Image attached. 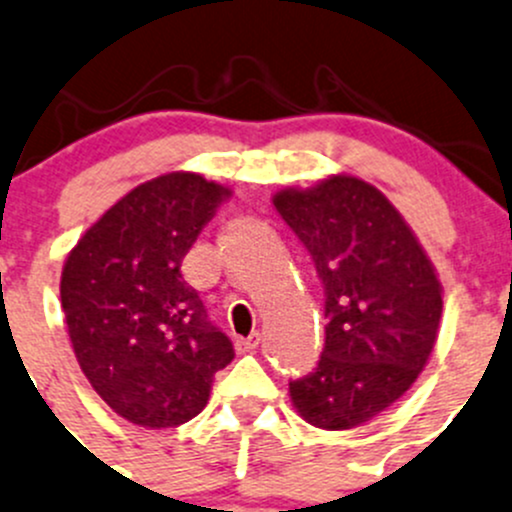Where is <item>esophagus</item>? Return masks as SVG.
Listing matches in <instances>:
<instances>
[{
	"instance_id": "34e87169",
	"label": "esophagus",
	"mask_w": 512,
	"mask_h": 512,
	"mask_svg": "<svg viewBox=\"0 0 512 512\" xmlns=\"http://www.w3.org/2000/svg\"><path fill=\"white\" fill-rule=\"evenodd\" d=\"M260 341V333H250L247 338H238V341H235V348H238V351H255V348L260 346Z\"/></svg>"
}]
</instances>
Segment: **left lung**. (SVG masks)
Here are the masks:
<instances>
[{
  "label": "left lung",
  "mask_w": 512,
  "mask_h": 512,
  "mask_svg": "<svg viewBox=\"0 0 512 512\" xmlns=\"http://www.w3.org/2000/svg\"><path fill=\"white\" fill-rule=\"evenodd\" d=\"M272 201L326 294L324 353L289 395L314 427H360L400 400L432 355L444 304L437 270L400 211L363 179L336 174Z\"/></svg>",
  "instance_id": "left-lung-1"
}]
</instances>
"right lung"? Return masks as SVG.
<instances>
[{"mask_svg":"<svg viewBox=\"0 0 512 512\" xmlns=\"http://www.w3.org/2000/svg\"><path fill=\"white\" fill-rule=\"evenodd\" d=\"M230 188L171 171L122 196L66 257L61 306L80 370L120 417L179 427L206 407L233 343L181 262Z\"/></svg>","mask_w":512,"mask_h":512,"instance_id":"obj_1","label":"right lung"}]
</instances>
